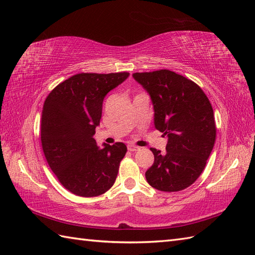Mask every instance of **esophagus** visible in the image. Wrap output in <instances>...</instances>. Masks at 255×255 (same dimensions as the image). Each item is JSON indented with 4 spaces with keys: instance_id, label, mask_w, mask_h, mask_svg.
<instances>
[{
    "instance_id": "1",
    "label": "esophagus",
    "mask_w": 255,
    "mask_h": 255,
    "mask_svg": "<svg viewBox=\"0 0 255 255\" xmlns=\"http://www.w3.org/2000/svg\"><path fill=\"white\" fill-rule=\"evenodd\" d=\"M140 148L137 147V145H133V144H129L128 145V150L131 151V152H136V151H138Z\"/></svg>"
}]
</instances>
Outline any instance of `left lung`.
Masks as SVG:
<instances>
[{
  "mask_svg": "<svg viewBox=\"0 0 255 255\" xmlns=\"http://www.w3.org/2000/svg\"><path fill=\"white\" fill-rule=\"evenodd\" d=\"M132 77L151 97L155 128L167 136L165 153L150 149L154 162L145 178L162 192L185 189L202 174L215 144L216 124L208 97L192 80L170 70Z\"/></svg>",
  "mask_w": 255,
  "mask_h": 255,
  "instance_id": "obj_1",
  "label": "left lung"
}]
</instances>
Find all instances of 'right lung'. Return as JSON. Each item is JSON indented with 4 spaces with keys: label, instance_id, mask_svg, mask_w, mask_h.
I'll list each match as a JSON object with an SVG mask.
<instances>
[{
    "label": "right lung",
    "instance_id": "1",
    "mask_svg": "<svg viewBox=\"0 0 255 255\" xmlns=\"http://www.w3.org/2000/svg\"><path fill=\"white\" fill-rule=\"evenodd\" d=\"M128 77V72L79 73L47 96L40 125L42 150L59 182L74 195L99 196L115 183L126 144L101 149L93 136L104 97Z\"/></svg>",
    "mask_w": 255,
    "mask_h": 255
}]
</instances>
